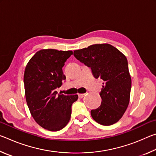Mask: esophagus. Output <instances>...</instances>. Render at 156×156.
Instances as JSON below:
<instances>
[{
    "label": "esophagus",
    "instance_id": "esophagus-1",
    "mask_svg": "<svg viewBox=\"0 0 156 156\" xmlns=\"http://www.w3.org/2000/svg\"><path fill=\"white\" fill-rule=\"evenodd\" d=\"M84 96H85V94H78V97L80 98H83Z\"/></svg>",
    "mask_w": 156,
    "mask_h": 156
}]
</instances>
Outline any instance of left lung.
Segmentation results:
<instances>
[{
	"mask_svg": "<svg viewBox=\"0 0 156 156\" xmlns=\"http://www.w3.org/2000/svg\"><path fill=\"white\" fill-rule=\"evenodd\" d=\"M78 60L91 68L94 78L104 81L100 106L91 111L93 119L104 126L119 121L128 107L131 78L126 56L112 44H95L75 50Z\"/></svg>",
	"mask_w": 156,
	"mask_h": 156,
	"instance_id": "8db88e82",
	"label": "left lung"
}]
</instances>
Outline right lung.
<instances>
[{
  "mask_svg": "<svg viewBox=\"0 0 156 156\" xmlns=\"http://www.w3.org/2000/svg\"><path fill=\"white\" fill-rule=\"evenodd\" d=\"M72 54V51L41 49L26 65L24 84L27 106L34 120L47 130L64 128L70 120L72 105L78 100L77 94L65 96L56 91L66 79L62 67Z\"/></svg>",
  "mask_w": 156,
  "mask_h": 156,
  "instance_id": "1",
  "label": "right lung"
}]
</instances>
